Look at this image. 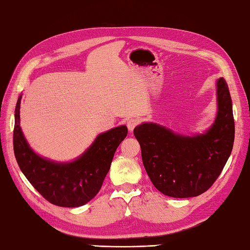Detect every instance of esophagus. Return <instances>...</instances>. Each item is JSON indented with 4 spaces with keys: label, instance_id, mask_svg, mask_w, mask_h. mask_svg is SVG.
I'll use <instances>...</instances> for the list:
<instances>
[{
    "label": "esophagus",
    "instance_id": "obj_1",
    "mask_svg": "<svg viewBox=\"0 0 250 250\" xmlns=\"http://www.w3.org/2000/svg\"><path fill=\"white\" fill-rule=\"evenodd\" d=\"M126 124H127V127H128V129L130 131H132V130H134L135 127L139 124V121H138V119L131 118L129 120H127V123Z\"/></svg>",
    "mask_w": 250,
    "mask_h": 250
}]
</instances>
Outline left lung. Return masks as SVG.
<instances>
[{
	"label": "left lung",
	"instance_id": "1",
	"mask_svg": "<svg viewBox=\"0 0 250 250\" xmlns=\"http://www.w3.org/2000/svg\"><path fill=\"white\" fill-rule=\"evenodd\" d=\"M217 119L205 134L183 137L153 123L134 129L146 174L163 194L177 198L198 196L220 176L235 134L232 100L223 78L217 82Z\"/></svg>",
	"mask_w": 250,
	"mask_h": 250
}]
</instances>
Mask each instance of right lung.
<instances>
[{
	"instance_id": "add662e5",
	"label": "right lung",
	"mask_w": 250,
	"mask_h": 250,
	"mask_svg": "<svg viewBox=\"0 0 250 250\" xmlns=\"http://www.w3.org/2000/svg\"><path fill=\"white\" fill-rule=\"evenodd\" d=\"M21 96L15 109L14 153L22 174L41 195L61 207H79L96 196L110 169L116 149L127 136L120 126L97 137L85 153L72 163L60 164L42 159L30 149L19 125Z\"/></svg>"
}]
</instances>
